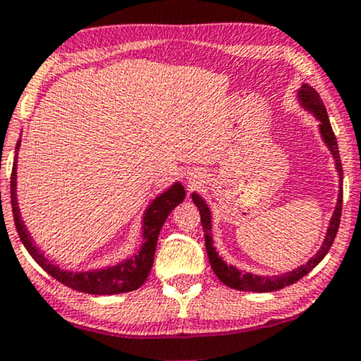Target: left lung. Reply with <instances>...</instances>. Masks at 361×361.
<instances>
[{"label":"left lung","mask_w":361,"mask_h":361,"mask_svg":"<svg viewBox=\"0 0 361 361\" xmlns=\"http://www.w3.org/2000/svg\"><path fill=\"white\" fill-rule=\"evenodd\" d=\"M299 97L302 100V105L315 115L317 118L320 120V133L322 138H324L326 145H329L331 155L335 158V165H337L338 175H340V183L343 181V168H342V161H340V153H338V143H337V137H335L334 130H331V125L329 120V115H326V109L324 102H322L320 95L317 94L315 89L309 87V85H302ZM193 198V203L198 206L200 209V216H201V226H203V233H204V244H206V252H208L209 257V264L213 267V271L216 274V277L219 279L223 284H226L231 289H238V290H246V292H274L282 289V287L292 286L295 284L297 281H300L302 277L307 276L312 269H314L317 264H319L322 259L326 256V252L330 251L331 244L335 241V236L338 233V226H340V216H342V203H343V188L340 185V193H338V201H337V208L334 211V216L330 219V226L329 231H326V238L324 244H322L320 251L315 254L314 257L310 259L309 262L300 266L295 271H290L284 274V276H276V277H261V276H254V274L249 272H243L239 269L228 266L223 259L218 256V252L214 251L213 247V239H211V213L208 209V206L203 200L200 198L198 195L191 196Z\"/></svg>","instance_id":"8db88e82"}]
</instances>
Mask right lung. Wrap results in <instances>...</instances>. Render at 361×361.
<instances>
[{"instance_id":"obj_1","label":"right lung","mask_w":361,"mask_h":361,"mask_svg":"<svg viewBox=\"0 0 361 361\" xmlns=\"http://www.w3.org/2000/svg\"><path fill=\"white\" fill-rule=\"evenodd\" d=\"M19 147V142L16 145V150ZM185 200V188L180 183L173 185L170 190L161 193L158 198L153 200L150 208L147 209L145 218H143V246L140 252L135 257L128 259L118 266L102 269V271H89V272H66L61 271L59 267L52 266L47 262V259L32 246L27 229L24 228L21 218H19L18 201H16V160L13 165L11 173V208H13V218L14 226H16L18 236L31 254L32 259L44 269V271L71 289L85 292V294H95V295H112V294H123V292L137 290L143 282L147 281L148 274L152 271L153 257H155V249L158 234H160L161 226L165 224L168 214L175 209L181 201Z\"/></svg>"}]
</instances>
